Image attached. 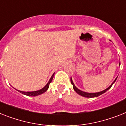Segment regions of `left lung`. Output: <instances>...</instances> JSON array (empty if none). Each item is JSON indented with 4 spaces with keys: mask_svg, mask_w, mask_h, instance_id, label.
Listing matches in <instances>:
<instances>
[{
    "mask_svg": "<svg viewBox=\"0 0 126 126\" xmlns=\"http://www.w3.org/2000/svg\"><path fill=\"white\" fill-rule=\"evenodd\" d=\"M116 79H117V78H116V79H114V81L112 83V84H111V85L109 87L107 88L106 89L104 90V91H101V92H98V93H86V92H83V91H81V90L78 89V88L75 86V85L74 84V83H73V81H72V79L71 78H70V81H71V83H72V85H73L74 90V91H75L78 94L81 95V96H83V97H86V98H94V97L99 96L100 95L102 94H104V93H106L107 91H108V90H109V89L111 87V86L113 85V83L115 82V81L116 80Z\"/></svg>",
    "mask_w": 126,
    "mask_h": 126,
    "instance_id": "1",
    "label": "left lung"
}]
</instances>
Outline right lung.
Masks as SVG:
<instances>
[{
    "label": "right lung",
    "mask_w": 126,
    "mask_h": 126,
    "mask_svg": "<svg viewBox=\"0 0 126 126\" xmlns=\"http://www.w3.org/2000/svg\"><path fill=\"white\" fill-rule=\"evenodd\" d=\"M54 75V73L53 74V75L52 76V77L50 78V79L49 81L48 82V83H47L45 86L43 88V89L39 90V91H32V92L20 91H18V90H17V91H18L19 92H20V93H22V94H23L26 95V96H38V95L41 94H43V93H45L47 90H48V87H49V85H50V83H51V81H52Z\"/></svg>",
    "instance_id": "1"
}]
</instances>
